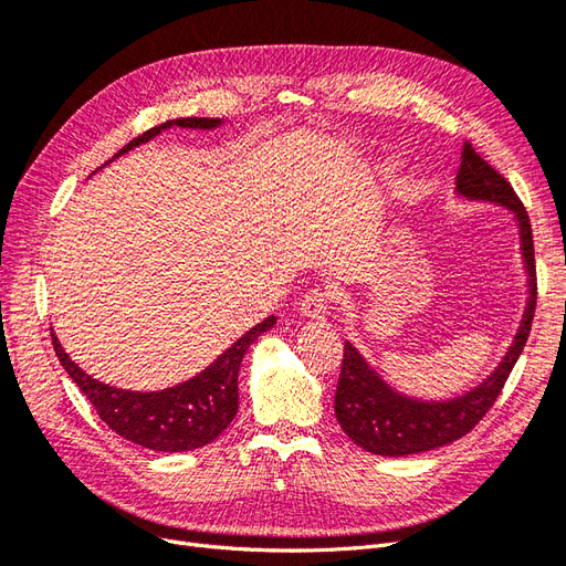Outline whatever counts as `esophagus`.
I'll return each mask as SVG.
<instances>
[{"label": "esophagus", "mask_w": 566, "mask_h": 566, "mask_svg": "<svg viewBox=\"0 0 566 566\" xmlns=\"http://www.w3.org/2000/svg\"><path fill=\"white\" fill-rule=\"evenodd\" d=\"M331 302H333V290L325 285H316L310 290V293H304L300 302V312L310 318H323L325 312L331 310Z\"/></svg>", "instance_id": "esophagus-1"}]
</instances>
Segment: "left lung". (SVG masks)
Instances as JSON below:
<instances>
[{
    "instance_id": "1",
    "label": "left lung",
    "mask_w": 566,
    "mask_h": 566,
    "mask_svg": "<svg viewBox=\"0 0 566 566\" xmlns=\"http://www.w3.org/2000/svg\"><path fill=\"white\" fill-rule=\"evenodd\" d=\"M460 167L455 175L458 193L472 200H491L510 208L517 214L522 233V254L528 271V306L522 321V328L515 337V345L505 354L489 380L465 397L447 403H422L406 399L401 394L389 389L378 375L361 358L349 342H345V356H342L339 380L335 389V416L347 437L364 451L378 455H410L432 451L439 447L465 437L484 420L489 408L501 397V391L515 368L517 358L526 345L531 333V321L536 312V260H534V233L524 202L515 193L510 181L495 172V169L479 156L470 142L462 144Z\"/></svg>"
}]
</instances>
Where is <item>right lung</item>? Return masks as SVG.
I'll use <instances>...</instances> for the list:
<instances>
[{
    "label": "right lung",
    "instance_id": "1",
    "mask_svg": "<svg viewBox=\"0 0 566 566\" xmlns=\"http://www.w3.org/2000/svg\"><path fill=\"white\" fill-rule=\"evenodd\" d=\"M219 123V117L167 119V123L150 127L142 136H136L125 148H119L113 160L172 125L212 129ZM273 323H276L273 316L256 323L233 347L221 354L210 368H205L188 382L163 391H127L96 382L82 368H77L75 361H71V356L63 352L54 333H51V342H54V352L65 373L71 375L73 382L96 408L98 418L115 434L150 451L179 453L208 447V443H212L231 424L238 413V368H241L248 347L264 331H269Z\"/></svg>",
    "mask_w": 566,
    "mask_h": 566
}]
</instances>
